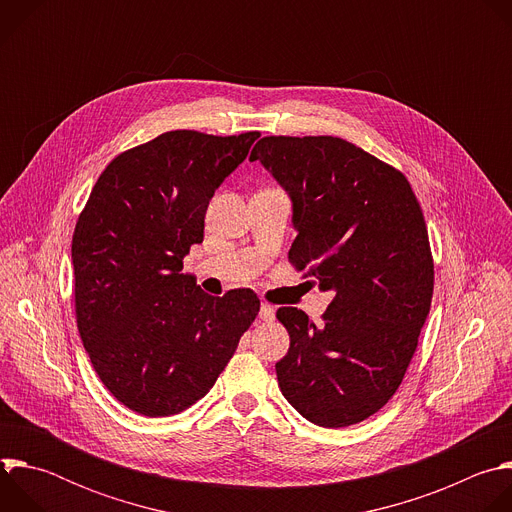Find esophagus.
Masks as SVG:
<instances>
[{"mask_svg": "<svg viewBox=\"0 0 512 512\" xmlns=\"http://www.w3.org/2000/svg\"><path fill=\"white\" fill-rule=\"evenodd\" d=\"M259 318H261L263 322H271V320L275 318V310H273V306H269L267 302H261V308H259Z\"/></svg>", "mask_w": 512, "mask_h": 512, "instance_id": "esophagus-1", "label": "esophagus"}]
</instances>
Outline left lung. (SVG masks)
Segmentation results:
<instances>
[{
	"label": "left lung",
	"instance_id": "8db88e82",
	"mask_svg": "<svg viewBox=\"0 0 512 512\" xmlns=\"http://www.w3.org/2000/svg\"><path fill=\"white\" fill-rule=\"evenodd\" d=\"M255 160L291 200L289 261L312 265L334 294L322 326L298 308L277 310L289 334L279 389L320 427L358 423L395 395L429 314L421 206L401 172L340 137H263Z\"/></svg>",
	"mask_w": 512,
	"mask_h": 512
}]
</instances>
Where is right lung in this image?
I'll return each instance as SVG.
<instances>
[{
  "instance_id": "add662e5",
  "label": "right lung",
  "mask_w": 512,
  "mask_h": 512,
  "mask_svg": "<svg viewBox=\"0 0 512 512\" xmlns=\"http://www.w3.org/2000/svg\"><path fill=\"white\" fill-rule=\"evenodd\" d=\"M257 137L162 133L117 156L79 216L77 326L99 379L135 413L176 415L202 399L259 312L251 289L212 298L182 273L214 190Z\"/></svg>"
}]
</instances>
